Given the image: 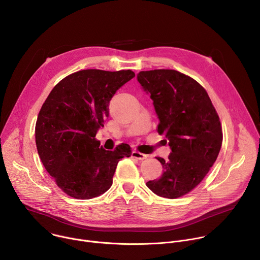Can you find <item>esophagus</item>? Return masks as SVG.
<instances>
[{"label": "esophagus", "mask_w": 260, "mask_h": 260, "mask_svg": "<svg viewBox=\"0 0 260 260\" xmlns=\"http://www.w3.org/2000/svg\"><path fill=\"white\" fill-rule=\"evenodd\" d=\"M132 156L136 159H139V160H143V159H146L147 158V155L146 154H143L141 152H138V151H133L132 152Z\"/></svg>", "instance_id": "esophagus-1"}]
</instances>
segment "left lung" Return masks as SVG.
Segmentation results:
<instances>
[{
	"instance_id": "1",
	"label": "left lung",
	"mask_w": 260,
	"mask_h": 260,
	"mask_svg": "<svg viewBox=\"0 0 260 260\" xmlns=\"http://www.w3.org/2000/svg\"><path fill=\"white\" fill-rule=\"evenodd\" d=\"M153 101L159 119L157 132L171 150L159 179L147 182L156 195L176 199L191 192L208 174L222 143L219 117L211 100L195 79L177 70L155 69L137 75Z\"/></svg>"
}]
</instances>
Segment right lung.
<instances>
[{
  "label": "right lung",
  "instance_id": "right-lung-1",
  "mask_svg": "<svg viewBox=\"0 0 260 260\" xmlns=\"http://www.w3.org/2000/svg\"><path fill=\"white\" fill-rule=\"evenodd\" d=\"M133 77L132 70H80L59 81L43 104L36 124L38 153L70 197L85 200L105 193L118 161L131 156L128 145L107 151L95 137L109 115L110 100Z\"/></svg>",
  "mask_w": 260,
  "mask_h": 260
}]
</instances>
